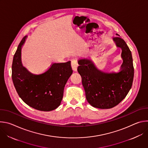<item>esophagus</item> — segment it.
<instances>
[{"instance_id":"obj_1","label":"esophagus","mask_w":148,"mask_h":148,"mask_svg":"<svg viewBox=\"0 0 148 148\" xmlns=\"http://www.w3.org/2000/svg\"><path fill=\"white\" fill-rule=\"evenodd\" d=\"M71 67L74 71H77V67H78V64L76 60H73L71 61Z\"/></svg>"}]
</instances>
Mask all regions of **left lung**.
<instances>
[{
  "instance_id": "8db88e82",
  "label": "left lung",
  "mask_w": 148,
  "mask_h": 148,
  "mask_svg": "<svg viewBox=\"0 0 148 148\" xmlns=\"http://www.w3.org/2000/svg\"><path fill=\"white\" fill-rule=\"evenodd\" d=\"M113 38L117 47L122 50V64L118 72H105L98 69L91 59L78 61V72L88 102L93 107L110 109L120 103L131 88L134 69L131 51L119 34Z\"/></svg>"
}]
</instances>
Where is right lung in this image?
<instances>
[{"label": "right lung", "instance_id": "add662e5", "mask_svg": "<svg viewBox=\"0 0 148 148\" xmlns=\"http://www.w3.org/2000/svg\"><path fill=\"white\" fill-rule=\"evenodd\" d=\"M27 37L21 40L13 57L12 77L14 87L29 106L42 111L54 110L60 105L65 85L73 73L71 61L53 63L42 74L32 73L21 60V50Z\"/></svg>", "mask_w": 148, "mask_h": 148}]
</instances>
